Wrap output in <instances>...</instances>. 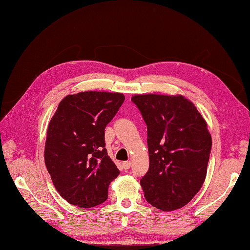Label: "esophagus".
<instances>
[{"label": "esophagus", "instance_id": "34e87169", "mask_svg": "<svg viewBox=\"0 0 250 250\" xmlns=\"http://www.w3.org/2000/svg\"><path fill=\"white\" fill-rule=\"evenodd\" d=\"M122 166H123L124 169H129L130 167H131V162L130 161H125V162L122 163Z\"/></svg>", "mask_w": 250, "mask_h": 250}]
</instances>
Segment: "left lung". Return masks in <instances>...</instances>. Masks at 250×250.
<instances>
[{"label": "left lung", "mask_w": 250, "mask_h": 250, "mask_svg": "<svg viewBox=\"0 0 250 250\" xmlns=\"http://www.w3.org/2000/svg\"><path fill=\"white\" fill-rule=\"evenodd\" d=\"M147 126L149 168L140 185L162 211L182 208L202 188L212 147L207 122L184 95L131 97Z\"/></svg>", "instance_id": "1"}]
</instances>
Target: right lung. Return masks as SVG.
Returning <instances> with one entry per match:
<instances>
[{
    "mask_svg": "<svg viewBox=\"0 0 250 250\" xmlns=\"http://www.w3.org/2000/svg\"><path fill=\"white\" fill-rule=\"evenodd\" d=\"M125 96L86 91L66 95L47 126L44 162L60 196L79 208H92L108 197L120 171L105 148V127Z\"/></svg>",
    "mask_w": 250,
    "mask_h": 250,
    "instance_id": "1",
    "label": "right lung"
}]
</instances>
